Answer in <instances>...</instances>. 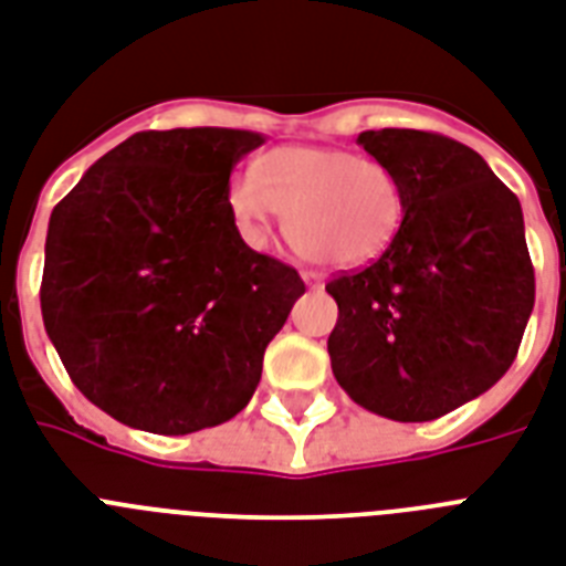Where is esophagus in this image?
<instances>
[{
  "label": "esophagus",
  "mask_w": 566,
  "mask_h": 566,
  "mask_svg": "<svg viewBox=\"0 0 566 566\" xmlns=\"http://www.w3.org/2000/svg\"><path fill=\"white\" fill-rule=\"evenodd\" d=\"M302 279H305L307 287H323L325 275L316 273V270H302Z\"/></svg>",
  "instance_id": "obj_1"
}]
</instances>
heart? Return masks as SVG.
<instances>
[{"instance_id": "obj_1", "label": "heart", "mask_w": 566, "mask_h": 566, "mask_svg": "<svg viewBox=\"0 0 566 566\" xmlns=\"http://www.w3.org/2000/svg\"><path fill=\"white\" fill-rule=\"evenodd\" d=\"M227 203L252 247L268 243L275 211L287 214L293 247L328 268H363L380 259L403 220L401 182L387 165L314 145L261 156L252 177L229 182Z\"/></svg>"}]
</instances>
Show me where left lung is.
<instances>
[{
  "mask_svg": "<svg viewBox=\"0 0 566 566\" xmlns=\"http://www.w3.org/2000/svg\"><path fill=\"white\" fill-rule=\"evenodd\" d=\"M398 177L403 220L378 261L325 284L339 307L334 378L363 410L433 421L489 392L535 305L521 200L476 150L424 130H366Z\"/></svg>",
  "mask_w": 566,
  "mask_h": 566,
  "instance_id": "left-lung-1",
  "label": "left lung"
}]
</instances>
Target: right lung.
I'll list each match as a JSON object with an SVG mask.
<instances>
[{"label":"right lung","instance_id":"add662e5","mask_svg":"<svg viewBox=\"0 0 566 566\" xmlns=\"http://www.w3.org/2000/svg\"><path fill=\"white\" fill-rule=\"evenodd\" d=\"M264 136L229 127L133 133L49 218L45 334L95 407L186 436L250 403L270 339L305 282L243 243L229 174Z\"/></svg>","mask_w":566,"mask_h":566}]
</instances>
